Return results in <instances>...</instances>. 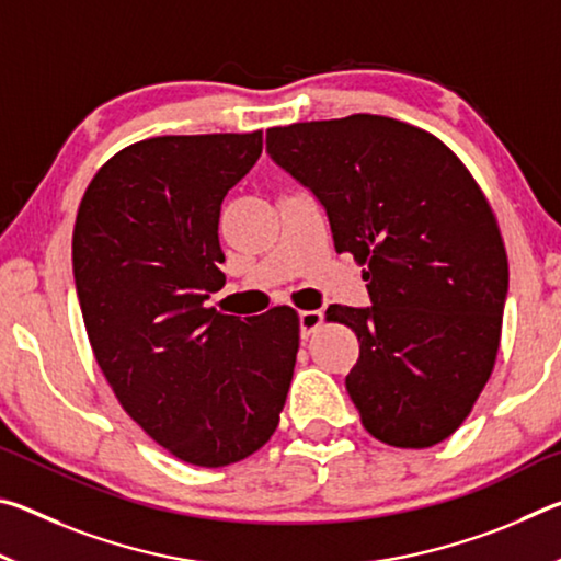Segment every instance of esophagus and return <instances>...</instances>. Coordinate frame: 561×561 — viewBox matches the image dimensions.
Here are the masks:
<instances>
[{
	"instance_id": "obj_1",
	"label": "esophagus",
	"mask_w": 561,
	"mask_h": 561,
	"mask_svg": "<svg viewBox=\"0 0 561 561\" xmlns=\"http://www.w3.org/2000/svg\"><path fill=\"white\" fill-rule=\"evenodd\" d=\"M321 321H324V314H321L319 309H311V311H301L299 314V329H301V339H307L311 331H317L321 327Z\"/></svg>"
}]
</instances>
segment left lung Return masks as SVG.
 Here are the masks:
<instances>
[{"label":"left lung","mask_w":561,"mask_h":561,"mask_svg":"<svg viewBox=\"0 0 561 561\" xmlns=\"http://www.w3.org/2000/svg\"><path fill=\"white\" fill-rule=\"evenodd\" d=\"M267 153L324 205L336 252L366 264L371 307L327 309L358 336L346 391L364 428L396 448L445 440L495 366L510 284L470 170L431 133L371 113L270 128Z\"/></svg>","instance_id":"left-lung-1"}]
</instances>
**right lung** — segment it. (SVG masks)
<instances>
[{
    "label": "right lung",
    "mask_w": 561,
    "mask_h": 561,
    "mask_svg": "<svg viewBox=\"0 0 561 561\" xmlns=\"http://www.w3.org/2000/svg\"><path fill=\"white\" fill-rule=\"evenodd\" d=\"M262 156V130L158 136L91 180L73 279L103 376L133 421L190 465L222 468L277 431L299 351L291 307L240 319L222 289V201Z\"/></svg>",
    "instance_id": "obj_1"
}]
</instances>
